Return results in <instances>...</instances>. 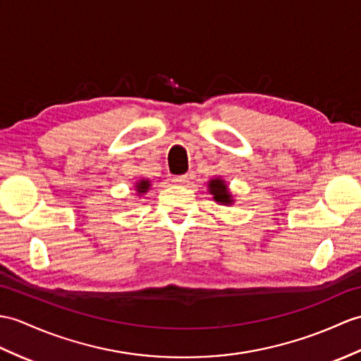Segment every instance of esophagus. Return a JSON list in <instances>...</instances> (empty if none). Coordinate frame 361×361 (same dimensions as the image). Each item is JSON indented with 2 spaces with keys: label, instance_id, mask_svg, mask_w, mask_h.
I'll return each mask as SVG.
<instances>
[{
  "label": "esophagus",
  "instance_id": "obj_1",
  "mask_svg": "<svg viewBox=\"0 0 361 361\" xmlns=\"http://www.w3.org/2000/svg\"><path fill=\"white\" fill-rule=\"evenodd\" d=\"M189 175H178V177H173L172 181L175 184H178V186H186V184H189Z\"/></svg>",
  "mask_w": 361,
  "mask_h": 361
}]
</instances>
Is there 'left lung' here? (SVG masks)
I'll use <instances>...</instances> for the list:
<instances>
[{
  "mask_svg": "<svg viewBox=\"0 0 361 361\" xmlns=\"http://www.w3.org/2000/svg\"><path fill=\"white\" fill-rule=\"evenodd\" d=\"M207 186H209V192L214 195V200L216 201V203H221L224 206H229L233 203L229 188L224 180L214 178L209 181Z\"/></svg>",
  "mask_w": 361,
  "mask_h": 361,
  "instance_id": "left-lung-1",
  "label": "left lung"
}]
</instances>
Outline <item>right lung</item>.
I'll list each match as a JSON object with an SVG mask.
<instances>
[{"instance_id":"1","label":"right lung","mask_w":361,"mask_h":361,"mask_svg":"<svg viewBox=\"0 0 361 361\" xmlns=\"http://www.w3.org/2000/svg\"><path fill=\"white\" fill-rule=\"evenodd\" d=\"M149 188H150L149 180H140V181L135 184V190L138 192V195L146 194V192L149 190Z\"/></svg>"}]
</instances>
